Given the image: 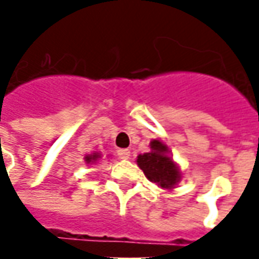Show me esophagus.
I'll return each mask as SVG.
<instances>
[{
	"mask_svg": "<svg viewBox=\"0 0 259 259\" xmlns=\"http://www.w3.org/2000/svg\"><path fill=\"white\" fill-rule=\"evenodd\" d=\"M118 157H119V159H130V157H131V152H130V150H119L118 151Z\"/></svg>",
	"mask_w": 259,
	"mask_h": 259,
	"instance_id": "34e87169",
	"label": "esophagus"
}]
</instances>
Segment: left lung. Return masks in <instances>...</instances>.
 Here are the masks:
<instances>
[{
    "instance_id": "1",
    "label": "left lung",
    "mask_w": 259,
    "mask_h": 259,
    "mask_svg": "<svg viewBox=\"0 0 259 259\" xmlns=\"http://www.w3.org/2000/svg\"><path fill=\"white\" fill-rule=\"evenodd\" d=\"M137 162L145 177L162 188H172L181 178L178 168L166 155V147L157 140L151 142L150 152L138 155Z\"/></svg>"
}]
</instances>
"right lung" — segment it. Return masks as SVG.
<instances>
[{
	"instance_id": "right-lung-1",
	"label": "right lung",
	"mask_w": 259,
	"mask_h": 259,
	"mask_svg": "<svg viewBox=\"0 0 259 259\" xmlns=\"http://www.w3.org/2000/svg\"><path fill=\"white\" fill-rule=\"evenodd\" d=\"M100 158V155L98 154H93V155H88V157H85V162H94V161H97Z\"/></svg>"
}]
</instances>
